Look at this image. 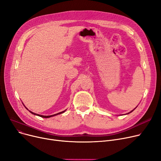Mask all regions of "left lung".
<instances>
[{"label":"left lung","instance_id":"1","mask_svg":"<svg viewBox=\"0 0 161 161\" xmlns=\"http://www.w3.org/2000/svg\"><path fill=\"white\" fill-rule=\"evenodd\" d=\"M135 108H134V109H135ZM134 109H133V110H132V111H131V112H129V113H128V114H130V113H131V112H133V111H134Z\"/></svg>","mask_w":161,"mask_h":161}]
</instances>
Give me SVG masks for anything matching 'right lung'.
<instances>
[{
    "label": "right lung",
    "instance_id": "right-lung-1",
    "mask_svg": "<svg viewBox=\"0 0 161 161\" xmlns=\"http://www.w3.org/2000/svg\"><path fill=\"white\" fill-rule=\"evenodd\" d=\"M26 108V107H25ZM27 109H28L27 108ZM66 110H64V111H63V112H59V113H58V114H54V115H39V114H35V113H33V112H31V111H29L31 114H34V115H38V116H40V117H44V118H49V117H53V116H55V115H58V114H63V113H64V112H65Z\"/></svg>",
    "mask_w": 161,
    "mask_h": 161
}]
</instances>
